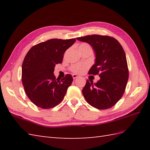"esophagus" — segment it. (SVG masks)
<instances>
[{
    "label": "esophagus",
    "mask_w": 150,
    "mask_h": 150,
    "mask_svg": "<svg viewBox=\"0 0 150 150\" xmlns=\"http://www.w3.org/2000/svg\"><path fill=\"white\" fill-rule=\"evenodd\" d=\"M72 77H73V79H77L78 77H79V76L77 75H76V74H73L72 75Z\"/></svg>",
    "instance_id": "1"
}]
</instances>
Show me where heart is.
Segmentation results:
<instances>
[{"label": "heart", "instance_id": "b5f03b06", "mask_svg": "<svg viewBox=\"0 0 150 150\" xmlns=\"http://www.w3.org/2000/svg\"><path fill=\"white\" fill-rule=\"evenodd\" d=\"M86 48H91V46L87 43H81L80 46H79V50H80V51ZM86 68V66L85 65L75 64L71 67V70L73 72L76 73H81L84 71Z\"/></svg>", "mask_w": 150, "mask_h": 150}]
</instances>
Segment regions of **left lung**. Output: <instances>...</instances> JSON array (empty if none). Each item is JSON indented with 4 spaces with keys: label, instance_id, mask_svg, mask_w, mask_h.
I'll list each match as a JSON object with an SVG mask.
<instances>
[{
    "label": "left lung",
    "instance_id": "left-lung-1",
    "mask_svg": "<svg viewBox=\"0 0 150 150\" xmlns=\"http://www.w3.org/2000/svg\"><path fill=\"white\" fill-rule=\"evenodd\" d=\"M77 39L88 42L93 48L95 62L88 74L100 77L96 83L87 80L82 94L91 106L109 109L122 97L128 82L129 71L125 52L119 41L110 36L91 35Z\"/></svg>",
    "mask_w": 150,
    "mask_h": 150
}]
</instances>
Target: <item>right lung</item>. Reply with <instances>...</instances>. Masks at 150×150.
<instances>
[{
  "label": "right lung",
  "instance_id": "1",
  "mask_svg": "<svg viewBox=\"0 0 150 150\" xmlns=\"http://www.w3.org/2000/svg\"><path fill=\"white\" fill-rule=\"evenodd\" d=\"M75 39L47 40L33 46L25 56L22 66V82L28 97L37 106L50 109L64 97L73 77L68 74L61 80L53 74L57 64L62 63L64 53Z\"/></svg>",
  "mask_w": 150,
  "mask_h": 150
}]
</instances>
